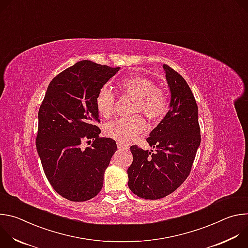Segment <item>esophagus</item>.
Masks as SVG:
<instances>
[{
	"mask_svg": "<svg viewBox=\"0 0 248 248\" xmlns=\"http://www.w3.org/2000/svg\"><path fill=\"white\" fill-rule=\"evenodd\" d=\"M117 146L119 149H127L128 148V146L126 144L123 143L122 141H117Z\"/></svg>",
	"mask_w": 248,
	"mask_h": 248,
	"instance_id": "obj_1",
	"label": "esophagus"
}]
</instances>
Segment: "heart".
Masks as SVG:
<instances>
[{
	"label": "heart",
	"mask_w": 248,
	"mask_h": 248,
	"mask_svg": "<svg viewBox=\"0 0 248 248\" xmlns=\"http://www.w3.org/2000/svg\"><path fill=\"white\" fill-rule=\"evenodd\" d=\"M120 89L126 95L134 97L133 111L142 113L148 119L158 120L163 118L170 106L167 92L155 85L154 81L142 77L133 76L119 82ZM115 95L106 86L99 89L96 96V108L102 117L108 118L113 114ZM145 128V122L141 116L119 118L108 124L105 133L122 142H129Z\"/></svg>",
	"instance_id": "obj_1"
}]
</instances>
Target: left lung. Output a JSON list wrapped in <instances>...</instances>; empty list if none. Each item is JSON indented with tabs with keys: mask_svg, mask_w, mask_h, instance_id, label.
Segmentation results:
<instances>
[{
	"mask_svg": "<svg viewBox=\"0 0 248 248\" xmlns=\"http://www.w3.org/2000/svg\"><path fill=\"white\" fill-rule=\"evenodd\" d=\"M163 68L169 112L146 139L154 150L130 147L133 161L127 170L129 189L151 200L170 194L186 180L201 141L198 107L188 84L169 65Z\"/></svg>",
	"mask_w": 248,
	"mask_h": 248,
	"instance_id": "obj_1",
	"label": "left lung"
}]
</instances>
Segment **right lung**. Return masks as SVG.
<instances>
[{
  "label": "right lung",
  "instance_id": "obj_1",
  "mask_svg": "<svg viewBox=\"0 0 248 248\" xmlns=\"http://www.w3.org/2000/svg\"><path fill=\"white\" fill-rule=\"evenodd\" d=\"M119 69L78 62L53 78L40 106L36 149L49 183L70 201H86L100 192L117 151L114 139L99 137L96 96ZM85 140L93 142L82 150Z\"/></svg>",
  "mask_w": 248,
  "mask_h": 248
}]
</instances>
